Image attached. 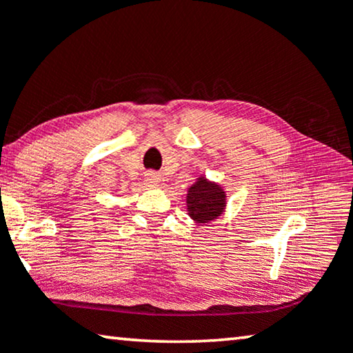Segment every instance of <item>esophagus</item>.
<instances>
[{"mask_svg": "<svg viewBox=\"0 0 353 353\" xmlns=\"http://www.w3.org/2000/svg\"><path fill=\"white\" fill-rule=\"evenodd\" d=\"M144 179H146V182L149 183V185H157V183L160 182V174L155 171H149V172H146Z\"/></svg>", "mask_w": 353, "mask_h": 353, "instance_id": "esophagus-1", "label": "esophagus"}]
</instances>
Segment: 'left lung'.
<instances>
[{"label": "left lung", "mask_w": 353, "mask_h": 353, "mask_svg": "<svg viewBox=\"0 0 353 353\" xmlns=\"http://www.w3.org/2000/svg\"><path fill=\"white\" fill-rule=\"evenodd\" d=\"M226 209V192L216 182L201 176L187 192V212L198 225H205L221 216Z\"/></svg>", "instance_id": "8db88e82"}]
</instances>
